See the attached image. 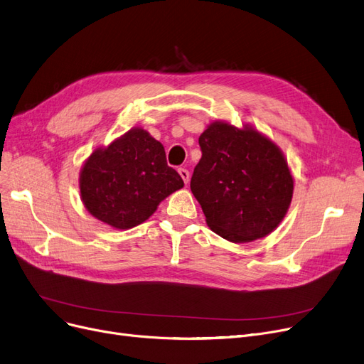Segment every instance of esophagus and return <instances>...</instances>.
Wrapping results in <instances>:
<instances>
[{
  "instance_id": "34e87169",
  "label": "esophagus",
  "mask_w": 364,
  "mask_h": 364,
  "mask_svg": "<svg viewBox=\"0 0 364 364\" xmlns=\"http://www.w3.org/2000/svg\"><path fill=\"white\" fill-rule=\"evenodd\" d=\"M178 173H180L181 178H183V181H184L186 184L188 183V180H191V173H188V171H187V169L180 168V169H178Z\"/></svg>"
}]
</instances>
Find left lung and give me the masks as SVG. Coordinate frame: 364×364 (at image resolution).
Returning a JSON list of instances; mask_svg holds the SVG:
<instances>
[{
	"instance_id": "1",
	"label": "left lung",
	"mask_w": 364,
	"mask_h": 364,
	"mask_svg": "<svg viewBox=\"0 0 364 364\" xmlns=\"http://www.w3.org/2000/svg\"><path fill=\"white\" fill-rule=\"evenodd\" d=\"M202 157L191 188L208 228L230 242H251L286 217L294 180L281 149L255 126L215 120L199 136Z\"/></svg>"
}]
</instances>
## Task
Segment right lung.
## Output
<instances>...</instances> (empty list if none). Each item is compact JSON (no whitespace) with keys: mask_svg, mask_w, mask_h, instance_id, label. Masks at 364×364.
<instances>
[{"mask_svg":"<svg viewBox=\"0 0 364 364\" xmlns=\"http://www.w3.org/2000/svg\"><path fill=\"white\" fill-rule=\"evenodd\" d=\"M184 186L166 164L165 149L146 129L132 128L85 161L78 188L85 208L119 230L144 223L171 193Z\"/></svg>","mask_w":364,"mask_h":364,"instance_id":"1","label":"right lung"}]
</instances>
